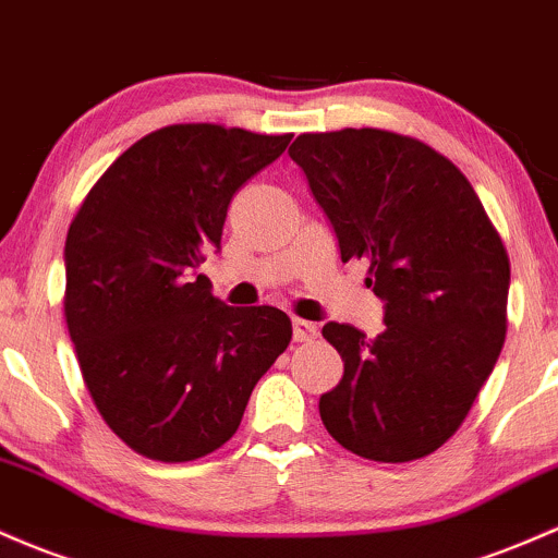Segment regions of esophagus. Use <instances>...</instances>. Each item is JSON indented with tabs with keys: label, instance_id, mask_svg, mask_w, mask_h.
Masks as SVG:
<instances>
[{
	"label": "esophagus",
	"instance_id": "1",
	"mask_svg": "<svg viewBox=\"0 0 558 558\" xmlns=\"http://www.w3.org/2000/svg\"><path fill=\"white\" fill-rule=\"evenodd\" d=\"M317 339V326L302 317H293V341H312Z\"/></svg>",
	"mask_w": 558,
	"mask_h": 558
}]
</instances>
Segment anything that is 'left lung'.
I'll list each match as a JSON object with an SVG mask.
<instances>
[{"mask_svg": "<svg viewBox=\"0 0 558 558\" xmlns=\"http://www.w3.org/2000/svg\"><path fill=\"white\" fill-rule=\"evenodd\" d=\"M289 156L339 238L368 265L384 328L365 339L326 323L344 376L320 397L328 434L368 461L408 463L442 448L474 405L506 341L511 265L463 171L387 130L299 134Z\"/></svg>", "mask_w": 558, "mask_h": 558, "instance_id": "left-lung-1", "label": "left lung"}]
</instances>
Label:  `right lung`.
<instances>
[{
	"label": "right lung",
	"mask_w": 558,
	"mask_h": 558,
	"mask_svg": "<svg viewBox=\"0 0 558 558\" xmlns=\"http://www.w3.org/2000/svg\"><path fill=\"white\" fill-rule=\"evenodd\" d=\"M291 137L163 126L121 153L73 217L63 315L84 387L110 432L150 461L222 448L289 347L286 312L228 307L195 269L222 241L232 195Z\"/></svg>",
	"instance_id": "add662e5"
}]
</instances>
